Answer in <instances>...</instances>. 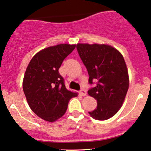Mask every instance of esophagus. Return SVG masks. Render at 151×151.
Listing matches in <instances>:
<instances>
[{
  "instance_id": "1",
  "label": "esophagus",
  "mask_w": 151,
  "mask_h": 151,
  "mask_svg": "<svg viewBox=\"0 0 151 151\" xmlns=\"http://www.w3.org/2000/svg\"><path fill=\"white\" fill-rule=\"evenodd\" d=\"M79 93H80V94L82 96H86V94H87L86 91L84 90V89H81V90L80 91V92H79Z\"/></svg>"
}]
</instances>
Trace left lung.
<instances>
[{
    "instance_id": "1",
    "label": "left lung",
    "mask_w": 151,
    "mask_h": 151,
    "mask_svg": "<svg viewBox=\"0 0 151 151\" xmlns=\"http://www.w3.org/2000/svg\"><path fill=\"white\" fill-rule=\"evenodd\" d=\"M78 52L88 70L90 84L96 86L88 93L97 101V106L88 114L97 120L112 117L122 107L129 88V76L122 55L104 44H77Z\"/></svg>"
}]
</instances>
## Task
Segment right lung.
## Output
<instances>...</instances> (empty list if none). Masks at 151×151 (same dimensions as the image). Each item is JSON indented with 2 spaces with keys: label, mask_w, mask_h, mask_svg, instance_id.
Listing matches in <instances>:
<instances>
[{
  "label": "right lung",
  "mask_w": 151,
  "mask_h": 151,
  "mask_svg": "<svg viewBox=\"0 0 151 151\" xmlns=\"http://www.w3.org/2000/svg\"><path fill=\"white\" fill-rule=\"evenodd\" d=\"M76 45L60 44L37 53L29 63L23 79V90L31 109L47 122L62 117L71 98L78 93L68 90L59 70Z\"/></svg>",
  "instance_id": "right-lung-1"
}]
</instances>
